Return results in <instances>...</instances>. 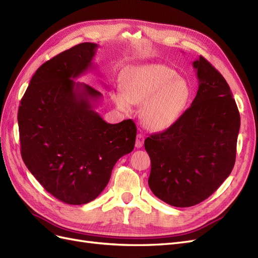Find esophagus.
I'll list each match as a JSON object with an SVG mask.
<instances>
[{"label":"esophagus","mask_w":258,"mask_h":258,"mask_svg":"<svg viewBox=\"0 0 258 258\" xmlns=\"http://www.w3.org/2000/svg\"><path fill=\"white\" fill-rule=\"evenodd\" d=\"M143 143H144V137H143V135L139 134L137 136V140H136V147L141 148L143 146Z\"/></svg>","instance_id":"34e87169"}]
</instances>
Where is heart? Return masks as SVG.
Wrapping results in <instances>:
<instances>
[{
	"mask_svg": "<svg viewBox=\"0 0 258 258\" xmlns=\"http://www.w3.org/2000/svg\"><path fill=\"white\" fill-rule=\"evenodd\" d=\"M122 90L114 93V102L120 111L129 113L132 104H143L141 118L153 131L170 128L181 118L190 100L189 85L179 79L172 68L146 64L123 75Z\"/></svg>",
	"mask_w": 258,
	"mask_h": 258,
	"instance_id": "b5f03b06",
	"label": "heart"
}]
</instances>
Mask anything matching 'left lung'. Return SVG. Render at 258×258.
<instances>
[{"mask_svg": "<svg viewBox=\"0 0 258 258\" xmlns=\"http://www.w3.org/2000/svg\"><path fill=\"white\" fill-rule=\"evenodd\" d=\"M198 91L173 126L148 137V185L166 204H200L227 178L235 166L240 114L223 75L204 57L192 62Z\"/></svg>", "mask_w": 258, "mask_h": 258, "instance_id": "left-lung-1", "label": "left lung"}]
</instances>
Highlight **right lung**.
Wrapping results in <instances>:
<instances>
[{"mask_svg": "<svg viewBox=\"0 0 258 258\" xmlns=\"http://www.w3.org/2000/svg\"><path fill=\"white\" fill-rule=\"evenodd\" d=\"M98 47L82 43L46 61L18 111L23 162L46 190L68 205L95 200L117 160L136 143L135 122L103 120L95 111L102 93L75 81L93 69Z\"/></svg>", "mask_w": 258, "mask_h": 258, "instance_id": "right-lung-1", "label": "right lung"}]
</instances>
